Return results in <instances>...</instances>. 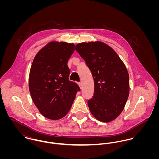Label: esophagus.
<instances>
[{"mask_svg": "<svg viewBox=\"0 0 159 159\" xmlns=\"http://www.w3.org/2000/svg\"><path fill=\"white\" fill-rule=\"evenodd\" d=\"M78 85H79V86H80V88H81H81H82V84H81V83H78Z\"/></svg>", "mask_w": 159, "mask_h": 159, "instance_id": "34e87169", "label": "esophagus"}]
</instances>
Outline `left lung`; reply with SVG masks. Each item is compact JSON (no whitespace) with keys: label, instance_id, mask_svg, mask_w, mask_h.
Instances as JSON below:
<instances>
[{"label":"left lung","instance_id":"left-lung-1","mask_svg":"<svg viewBox=\"0 0 159 159\" xmlns=\"http://www.w3.org/2000/svg\"><path fill=\"white\" fill-rule=\"evenodd\" d=\"M76 50L92 72L94 93L88 102L91 114L97 120L110 122L123 111L129 95V75L113 49L100 42L77 44Z\"/></svg>","mask_w":159,"mask_h":159}]
</instances>
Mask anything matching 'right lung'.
Masks as SVG:
<instances>
[{
	"label": "right lung",
	"instance_id": "right-lung-1",
	"mask_svg": "<svg viewBox=\"0 0 159 159\" xmlns=\"http://www.w3.org/2000/svg\"><path fill=\"white\" fill-rule=\"evenodd\" d=\"M75 45L51 41L35 56L29 72V89L40 113L51 120H59L70 111L78 85L68 80V59Z\"/></svg>",
	"mask_w": 159,
	"mask_h": 159
}]
</instances>
